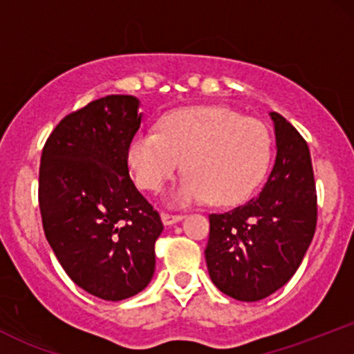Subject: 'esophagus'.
Returning <instances> with one entry per match:
<instances>
[{
  "instance_id": "1",
  "label": "esophagus",
  "mask_w": 354,
  "mask_h": 354,
  "mask_svg": "<svg viewBox=\"0 0 354 354\" xmlns=\"http://www.w3.org/2000/svg\"><path fill=\"white\" fill-rule=\"evenodd\" d=\"M161 219H163L165 225H173V223H176V221H180V219H183V214L161 213Z\"/></svg>"
}]
</instances>
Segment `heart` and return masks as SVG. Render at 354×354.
Masks as SVG:
<instances>
[{
	"label": "heart",
	"instance_id": "1",
	"mask_svg": "<svg viewBox=\"0 0 354 354\" xmlns=\"http://www.w3.org/2000/svg\"><path fill=\"white\" fill-rule=\"evenodd\" d=\"M176 203L208 198L213 205L246 200L265 176L270 135L253 118L219 106L183 108L160 121L158 133L141 131L128 145L136 185L158 191L180 169Z\"/></svg>",
	"mask_w": 354,
	"mask_h": 354
}]
</instances>
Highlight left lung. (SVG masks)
Returning a JSON list of instances; mask_svg holds the SVG:
<instances>
[{
	"instance_id": "obj_1",
	"label": "left lung",
	"mask_w": 354,
	"mask_h": 354,
	"mask_svg": "<svg viewBox=\"0 0 354 354\" xmlns=\"http://www.w3.org/2000/svg\"><path fill=\"white\" fill-rule=\"evenodd\" d=\"M276 160L259 194L209 214L205 256L214 286L238 301H258L301 265L318 219L310 149L290 121L271 111Z\"/></svg>"
}]
</instances>
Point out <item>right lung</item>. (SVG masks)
<instances>
[{
    "label": "right lung",
    "mask_w": 354,
    "mask_h": 354,
    "mask_svg": "<svg viewBox=\"0 0 354 354\" xmlns=\"http://www.w3.org/2000/svg\"><path fill=\"white\" fill-rule=\"evenodd\" d=\"M140 101L109 95L59 121L44 143L38 200L43 230L66 274L106 301L143 291L154 273L158 211L129 178Z\"/></svg>",
    "instance_id": "1"
}]
</instances>
